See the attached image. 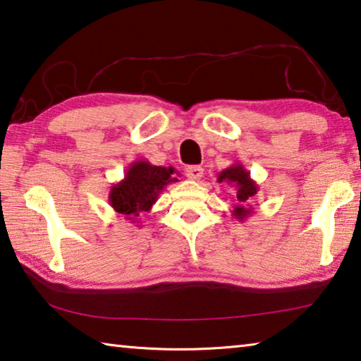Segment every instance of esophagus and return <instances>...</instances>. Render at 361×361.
<instances>
[{
    "label": "esophagus",
    "instance_id": "esophagus-1",
    "mask_svg": "<svg viewBox=\"0 0 361 361\" xmlns=\"http://www.w3.org/2000/svg\"><path fill=\"white\" fill-rule=\"evenodd\" d=\"M185 174H187V177H190L192 180H200L204 174V169L201 166H188L187 171H185Z\"/></svg>",
    "mask_w": 361,
    "mask_h": 361
}]
</instances>
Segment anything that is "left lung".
<instances>
[{
  "label": "left lung",
  "mask_w": 361,
  "mask_h": 361,
  "mask_svg": "<svg viewBox=\"0 0 361 361\" xmlns=\"http://www.w3.org/2000/svg\"><path fill=\"white\" fill-rule=\"evenodd\" d=\"M217 180L235 187V200L238 203L233 207V217L239 220V222H244L254 212V207L250 206V200L257 195L258 184L252 179L250 173L241 163H235L226 169L220 171Z\"/></svg>",
  "instance_id": "1"
}]
</instances>
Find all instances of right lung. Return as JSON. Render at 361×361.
<instances>
[{"label":"right lung","mask_w":361,"mask_h":361,"mask_svg":"<svg viewBox=\"0 0 361 361\" xmlns=\"http://www.w3.org/2000/svg\"><path fill=\"white\" fill-rule=\"evenodd\" d=\"M179 176L173 166H155L147 160L133 161L123 179L111 187L109 204L131 224H137L139 214L149 212L164 187L179 182Z\"/></svg>","instance_id":"1"}]
</instances>
